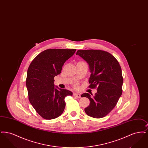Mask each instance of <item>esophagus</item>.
Listing matches in <instances>:
<instances>
[{"label": "esophagus", "instance_id": "1", "mask_svg": "<svg viewBox=\"0 0 148 148\" xmlns=\"http://www.w3.org/2000/svg\"><path fill=\"white\" fill-rule=\"evenodd\" d=\"M73 95H74V97H76V98H81L80 95L79 94H77V93H74Z\"/></svg>", "mask_w": 148, "mask_h": 148}]
</instances>
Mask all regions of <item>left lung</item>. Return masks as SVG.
Masks as SVG:
<instances>
[{
  "instance_id": "8db88e82",
  "label": "left lung",
  "mask_w": 148,
  "mask_h": 148,
  "mask_svg": "<svg viewBox=\"0 0 148 148\" xmlns=\"http://www.w3.org/2000/svg\"><path fill=\"white\" fill-rule=\"evenodd\" d=\"M76 55L89 64V88H97L94 96L86 92L82 95L90 100L85 112L94 118H103L114 108L122 94L123 78L119 63L110 53L101 50H78Z\"/></svg>"
}]
</instances>
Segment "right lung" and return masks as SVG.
Returning a JSON list of instances; mask_svg holds the SVG:
<instances>
[{
  "instance_id": "obj_1",
  "label": "right lung",
  "mask_w": 148,
  "mask_h": 148,
  "mask_svg": "<svg viewBox=\"0 0 148 148\" xmlns=\"http://www.w3.org/2000/svg\"><path fill=\"white\" fill-rule=\"evenodd\" d=\"M75 51L45 50L36 56L29 66L26 79L29 100L36 112L45 119H53L61 115L65 107L64 99L73 95L68 90H58L54 77L60 74L64 64Z\"/></svg>"
}]
</instances>
